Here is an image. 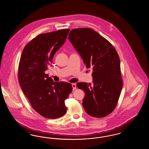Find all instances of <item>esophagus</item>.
Segmentation results:
<instances>
[{
  "label": "esophagus",
  "mask_w": 149,
  "mask_h": 149,
  "mask_svg": "<svg viewBox=\"0 0 149 149\" xmlns=\"http://www.w3.org/2000/svg\"><path fill=\"white\" fill-rule=\"evenodd\" d=\"M72 86L73 91H74V90H75L77 89V88H76V84L75 83H72Z\"/></svg>",
  "instance_id": "34e87169"
}]
</instances>
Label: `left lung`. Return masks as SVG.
I'll list each match as a JSON object with an SVG mask.
<instances>
[{
  "instance_id": "8db88e82",
  "label": "left lung",
  "mask_w": 149,
  "mask_h": 149,
  "mask_svg": "<svg viewBox=\"0 0 149 149\" xmlns=\"http://www.w3.org/2000/svg\"><path fill=\"white\" fill-rule=\"evenodd\" d=\"M68 39L92 71V84H77L85 93V112L94 117H104L115 109L123 86L119 56L113 45L92 29H73Z\"/></svg>"
}]
</instances>
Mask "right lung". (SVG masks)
Returning a JSON list of instances; mask_svg holds the SVG:
<instances>
[{
  "instance_id": "add662e5",
  "label": "right lung",
  "mask_w": 149,
  "mask_h": 149,
  "mask_svg": "<svg viewBox=\"0 0 149 149\" xmlns=\"http://www.w3.org/2000/svg\"><path fill=\"white\" fill-rule=\"evenodd\" d=\"M69 31L65 29L37 36L24 47L19 63L18 80L23 92L36 112L47 118L55 119L66 113L65 100L72 90L70 83L54 82L45 74Z\"/></svg>"
}]
</instances>
